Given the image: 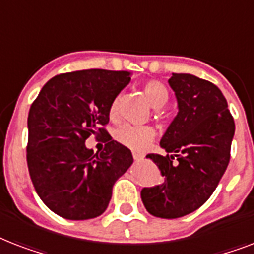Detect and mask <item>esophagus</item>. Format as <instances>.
<instances>
[{
	"label": "esophagus",
	"mask_w": 254,
	"mask_h": 254,
	"mask_svg": "<svg viewBox=\"0 0 254 254\" xmlns=\"http://www.w3.org/2000/svg\"><path fill=\"white\" fill-rule=\"evenodd\" d=\"M133 158H134L135 162H138V161H141L143 157L141 154H138V153H133Z\"/></svg>",
	"instance_id": "obj_1"
}]
</instances>
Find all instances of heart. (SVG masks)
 Instances as JSON below:
<instances>
[{
	"mask_svg": "<svg viewBox=\"0 0 254 254\" xmlns=\"http://www.w3.org/2000/svg\"><path fill=\"white\" fill-rule=\"evenodd\" d=\"M143 93L149 100V103L154 108L165 107L169 100L167 88L157 80L146 81L143 84ZM117 113V99L113 100L109 107V116L115 117ZM155 131L150 127H133V125H124L116 131V139L124 146L129 147L134 151H143L150 142L154 139Z\"/></svg>",
	"mask_w": 254,
	"mask_h": 254,
	"instance_id": "1",
	"label": "heart"
}]
</instances>
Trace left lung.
Returning <instances> with one entry per match:
<instances>
[{"instance_id": "obj_1", "label": "left lung", "mask_w": 254, "mask_h": 254, "mask_svg": "<svg viewBox=\"0 0 254 254\" xmlns=\"http://www.w3.org/2000/svg\"><path fill=\"white\" fill-rule=\"evenodd\" d=\"M169 85L178 113L159 142L169 154L146 155L163 182L143 187L141 199L153 216L177 219L201 207L219 185L229 163L235 123L224 95L211 81L173 73Z\"/></svg>"}]
</instances>
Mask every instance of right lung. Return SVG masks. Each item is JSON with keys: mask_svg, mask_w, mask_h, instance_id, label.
I'll return each instance as SVG.
<instances>
[{"mask_svg": "<svg viewBox=\"0 0 254 254\" xmlns=\"http://www.w3.org/2000/svg\"><path fill=\"white\" fill-rule=\"evenodd\" d=\"M131 72L84 69L50 79L27 117V166L42 201L68 220H87L107 209L115 182L133 163L131 151L100 127ZM91 134L107 137L104 152L85 146Z\"/></svg>", "mask_w": 254, "mask_h": 254, "instance_id": "obj_1", "label": "right lung"}]
</instances>
